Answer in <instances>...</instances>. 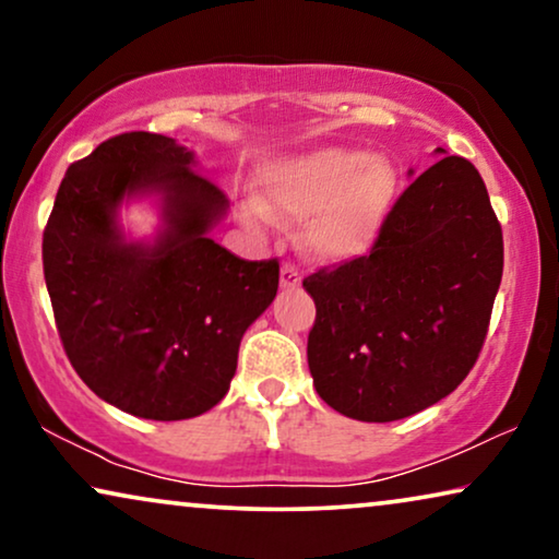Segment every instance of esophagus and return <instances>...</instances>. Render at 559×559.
Instances as JSON below:
<instances>
[{
  "instance_id": "esophagus-1",
  "label": "esophagus",
  "mask_w": 559,
  "mask_h": 559,
  "mask_svg": "<svg viewBox=\"0 0 559 559\" xmlns=\"http://www.w3.org/2000/svg\"><path fill=\"white\" fill-rule=\"evenodd\" d=\"M300 285V272H297L295 264H282L280 270V287L282 289H295Z\"/></svg>"
}]
</instances>
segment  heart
I'll list each match as a JSON object with an SVG mask.
<instances>
[{
	"mask_svg": "<svg viewBox=\"0 0 559 559\" xmlns=\"http://www.w3.org/2000/svg\"><path fill=\"white\" fill-rule=\"evenodd\" d=\"M259 188L262 203H243V221L259 226L270 213L285 221L308 218L302 251L335 264L361 257L377 241L400 193V173L384 155L320 147L266 165Z\"/></svg>",
	"mask_w": 559,
	"mask_h": 559,
	"instance_id": "obj_1",
	"label": "heart"
}]
</instances>
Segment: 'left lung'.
I'll return each instance as SVG.
<instances>
[{"instance_id": "1", "label": "left lung", "mask_w": 559, "mask_h": 559, "mask_svg": "<svg viewBox=\"0 0 559 559\" xmlns=\"http://www.w3.org/2000/svg\"><path fill=\"white\" fill-rule=\"evenodd\" d=\"M442 154L394 203L369 257L302 282L316 300L312 384L350 419L394 423L432 407L468 377L486 341L501 226L476 167Z\"/></svg>"}]
</instances>
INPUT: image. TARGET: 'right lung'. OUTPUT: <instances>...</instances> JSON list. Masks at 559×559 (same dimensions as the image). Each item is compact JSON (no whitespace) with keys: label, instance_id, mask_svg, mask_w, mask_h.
Here are the masks:
<instances>
[{"label":"right lung","instance_id":"1","mask_svg":"<svg viewBox=\"0 0 559 559\" xmlns=\"http://www.w3.org/2000/svg\"><path fill=\"white\" fill-rule=\"evenodd\" d=\"M155 197L160 228L127 240L120 205ZM228 211L173 136L127 132L68 167L43 234V270L73 369L134 417L190 419L224 400L247 328L280 287L277 259L211 239Z\"/></svg>","mask_w":559,"mask_h":559}]
</instances>
